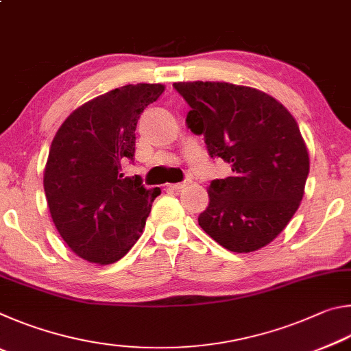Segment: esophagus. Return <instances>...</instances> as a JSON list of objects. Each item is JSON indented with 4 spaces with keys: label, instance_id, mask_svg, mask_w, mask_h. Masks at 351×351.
I'll return each instance as SVG.
<instances>
[{
    "label": "esophagus",
    "instance_id": "esophagus-1",
    "mask_svg": "<svg viewBox=\"0 0 351 351\" xmlns=\"http://www.w3.org/2000/svg\"><path fill=\"white\" fill-rule=\"evenodd\" d=\"M186 186H187V182H178V184H169L167 189L169 190H175V192H176V190H181V189H184Z\"/></svg>",
    "mask_w": 351,
    "mask_h": 351
}]
</instances>
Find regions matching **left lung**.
I'll return each mask as SVG.
<instances>
[{"instance_id":"obj_1","label":"left lung","mask_w":351,"mask_h":351,"mask_svg":"<svg viewBox=\"0 0 351 351\" xmlns=\"http://www.w3.org/2000/svg\"><path fill=\"white\" fill-rule=\"evenodd\" d=\"M186 123L232 169L209 186L198 223L218 245L252 252L287 228L304 197L310 158L295 119L274 97L226 82H178Z\"/></svg>"}]
</instances>
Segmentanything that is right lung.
I'll list each match as a JSON object with an SVG mask.
<instances>
[{
	"instance_id": "1",
	"label": "right lung",
	"mask_w": 351,
	"mask_h": 351,
	"mask_svg": "<svg viewBox=\"0 0 351 351\" xmlns=\"http://www.w3.org/2000/svg\"><path fill=\"white\" fill-rule=\"evenodd\" d=\"M162 93L161 83L116 88L71 112L52 141L43 180L47 206L58 234L83 260H121L161 195L122 167L134 161L141 114Z\"/></svg>"
}]
</instances>
